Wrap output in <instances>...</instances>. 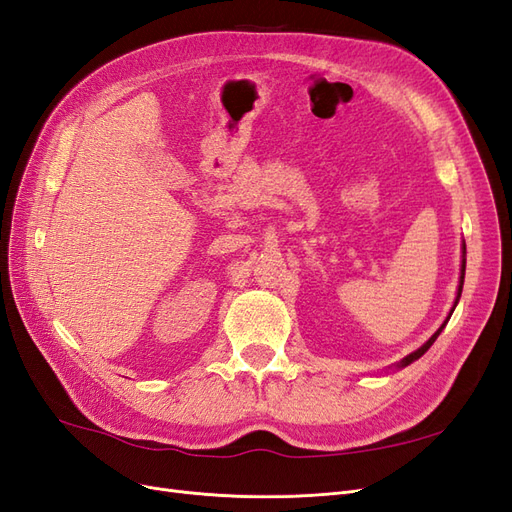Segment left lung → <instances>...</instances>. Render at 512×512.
I'll use <instances>...</instances> for the list:
<instances>
[{"mask_svg": "<svg viewBox=\"0 0 512 512\" xmlns=\"http://www.w3.org/2000/svg\"><path fill=\"white\" fill-rule=\"evenodd\" d=\"M463 277H466V243H463V260H461V277H459V290H457V299H455V305H453V309H451V314L455 312V307H457V303H459V297H461V288H463ZM451 314H448V318H451ZM448 318L444 320V324H442V327L436 331V333H433L429 339H427V342L421 346V348H418V350H414L412 354H408L406 356V359L404 361H401V363H397V367H406V365H410V363H414L416 359H421V356L431 348V344L433 342H436V339H438V335L442 333V329L446 327V322H448Z\"/></svg>", "mask_w": 512, "mask_h": 512, "instance_id": "obj_1", "label": "left lung"}]
</instances>
